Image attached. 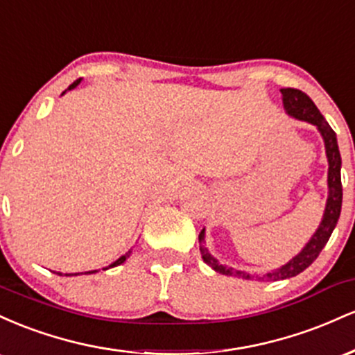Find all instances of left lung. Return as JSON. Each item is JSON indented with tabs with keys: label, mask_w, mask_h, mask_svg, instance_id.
<instances>
[{
	"label": "left lung",
	"mask_w": 355,
	"mask_h": 355,
	"mask_svg": "<svg viewBox=\"0 0 355 355\" xmlns=\"http://www.w3.org/2000/svg\"><path fill=\"white\" fill-rule=\"evenodd\" d=\"M282 101L285 112L291 116L297 118V120L307 121V123H312L317 126V130L320 132L322 138H324L325 145V155H327L329 162V175H327V185H329V197L327 203H325L324 217H322V222L319 229L315 230V234L312 235V239L309 240L307 245H305L302 250L297 254L294 259L288 260L285 266L280 268H275V270L267 272L262 279L266 280H284L291 279V277L299 275L300 272H304L313 260L319 257L322 248L325 247V243L331 239L334 229L337 225V220L340 217V209H342V182H340V152L339 145H337V137L336 132L331 128V125L325 121V118L322 116L319 108L315 107V103L305 95L304 92L295 88H282ZM198 240L200 243L205 242V229L200 232L198 235ZM200 254L203 262L207 266L214 268L215 272L222 275H234V277H242V279H252L250 274L242 270H235V268L222 266L218 263V260L215 257H211L207 250L205 245H200Z\"/></svg>",
	"instance_id": "1"
}]
</instances>
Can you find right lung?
<instances>
[{
  "label": "right lung",
  "mask_w": 355,
  "mask_h": 355,
  "mask_svg": "<svg viewBox=\"0 0 355 355\" xmlns=\"http://www.w3.org/2000/svg\"><path fill=\"white\" fill-rule=\"evenodd\" d=\"M80 81H81V78H78V80H76V81H73V83L70 85V87H68V89H73V88H76V87H78V85H80ZM63 93H67V92H63ZM130 254H132V250H128V252H126L125 255H121L120 259L115 260V262H113L112 266H108L107 268H110V267H116V266H120V263H123L125 260L128 259V257H130ZM107 268H103V270H107ZM95 272H96V270H92V272H87V274H95ZM55 274H58V275H63V274H61V272H55ZM64 275H67V277H70V275H73V274H64ZM75 275H76V274H75Z\"/></svg>",
  "instance_id": "add662e5"
}]
</instances>
